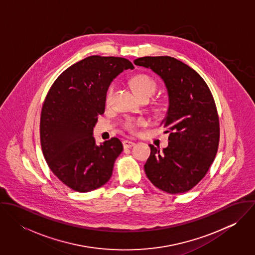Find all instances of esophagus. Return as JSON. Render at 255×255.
<instances>
[{
    "mask_svg": "<svg viewBox=\"0 0 255 255\" xmlns=\"http://www.w3.org/2000/svg\"><path fill=\"white\" fill-rule=\"evenodd\" d=\"M134 144H135V143H134L133 141H130V140H125V141H123V145H124L125 148H130V147H132Z\"/></svg>",
    "mask_w": 255,
    "mask_h": 255,
    "instance_id": "1",
    "label": "esophagus"
}]
</instances>
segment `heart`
<instances>
[{
  "label": "heart",
  "mask_w": 255,
  "mask_h": 255,
  "mask_svg": "<svg viewBox=\"0 0 255 255\" xmlns=\"http://www.w3.org/2000/svg\"><path fill=\"white\" fill-rule=\"evenodd\" d=\"M130 85L133 89V91L135 92V94L139 97L142 95H150L152 96L156 90V83L155 81L147 74H137L135 76H133L130 79ZM115 90V83L110 84L107 91H106V95H105V101L108 104L111 100L112 94ZM143 124L142 120H138V121H130L127 124V128L128 129H133L135 126H140Z\"/></svg>",
  "instance_id": "b5f03b06"
}]
</instances>
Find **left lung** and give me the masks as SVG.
<instances>
[{"mask_svg":"<svg viewBox=\"0 0 255 255\" xmlns=\"http://www.w3.org/2000/svg\"><path fill=\"white\" fill-rule=\"evenodd\" d=\"M134 65L156 73L168 93V109L161 122L171 132L161 150L150 144L146 176L159 189L177 194L200 182L218 150L220 128L216 105L203 78L172 57H143Z\"/></svg>","mask_w":255,"mask_h":255,"instance_id":"8db88e82","label":"left lung"}]
</instances>
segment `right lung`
Masks as SVG:
<instances>
[{
	"label": "right lung",
	"mask_w": 255,
	"mask_h": 255,
	"mask_svg": "<svg viewBox=\"0 0 255 255\" xmlns=\"http://www.w3.org/2000/svg\"><path fill=\"white\" fill-rule=\"evenodd\" d=\"M132 64L124 58L91 56L68 68L55 80L40 120L43 155L54 175L78 192L109 182L123 151L119 138L96 144L93 128L105 111L111 82Z\"/></svg>",
	"instance_id": "1"
}]
</instances>
